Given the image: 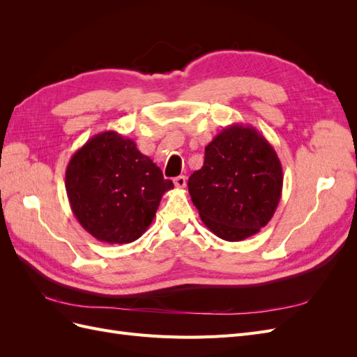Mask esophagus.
<instances>
[{"label":"esophagus","instance_id":"34e87169","mask_svg":"<svg viewBox=\"0 0 357 357\" xmlns=\"http://www.w3.org/2000/svg\"><path fill=\"white\" fill-rule=\"evenodd\" d=\"M174 186L178 189L186 188V177L185 176H178L174 178Z\"/></svg>","mask_w":357,"mask_h":357}]
</instances>
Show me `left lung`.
Segmentation results:
<instances>
[{"mask_svg": "<svg viewBox=\"0 0 357 357\" xmlns=\"http://www.w3.org/2000/svg\"><path fill=\"white\" fill-rule=\"evenodd\" d=\"M188 188L214 235L243 241L273 219L283 190L282 162L256 128L234 123L205 147L204 165Z\"/></svg>", "mask_w": 357, "mask_h": 357, "instance_id": "obj_1", "label": "left lung"}]
</instances>
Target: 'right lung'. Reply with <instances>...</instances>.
Listing matches in <instances>:
<instances>
[{"label": "right lung", "mask_w": 357, "mask_h": 357, "mask_svg": "<svg viewBox=\"0 0 357 357\" xmlns=\"http://www.w3.org/2000/svg\"><path fill=\"white\" fill-rule=\"evenodd\" d=\"M174 188L160 168L116 131L89 138L67 165L66 189L75 219L109 244L138 240L153 222L164 193Z\"/></svg>", "instance_id": "obj_1"}]
</instances>
